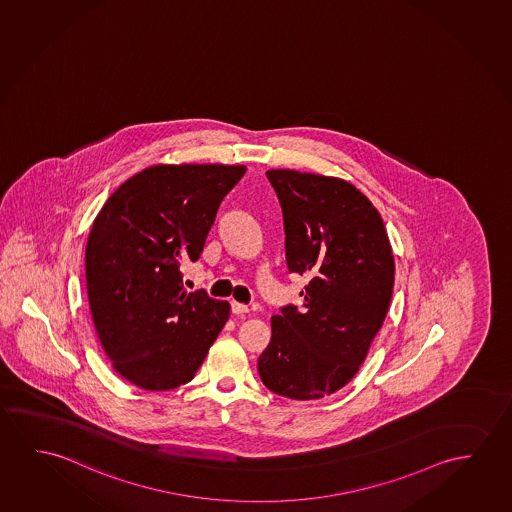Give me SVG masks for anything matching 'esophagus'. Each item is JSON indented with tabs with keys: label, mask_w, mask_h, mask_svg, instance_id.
Listing matches in <instances>:
<instances>
[{
	"label": "esophagus",
	"mask_w": 512,
	"mask_h": 512,
	"mask_svg": "<svg viewBox=\"0 0 512 512\" xmlns=\"http://www.w3.org/2000/svg\"><path fill=\"white\" fill-rule=\"evenodd\" d=\"M230 307H232V314L244 315L250 312V308L243 305V303H237V301H232V303H230Z\"/></svg>",
	"instance_id": "1"
}]
</instances>
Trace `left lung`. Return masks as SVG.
I'll list each match as a JSON object with an SVG mask.
<instances>
[{
	"instance_id": "left-lung-1",
	"label": "left lung",
	"mask_w": 512,
	"mask_h": 512,
	"mask_svg": "<svg viewBox=\"0 0 512 512\" xmlns=\"http://www.w3.org/2000/svg\"><path fill=\"white\" fill-rule=\"evenodd\" d=\"M282 205L289 273L308 278L303 305L271 319L259 356L262 383L296 401L321 399L347 385L383 326L395 262L378 209L337 177L266 172Z\"/></svg>"
}]
</instances>
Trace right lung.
<instances>
[{"label":"right lung","mask_w":512,"mask_h":512,"mask_svg":"<svg viewBox=\"0 0 512 512\" xmlns=\"http://www.w3.org/2000/svg\"><path fill=\"white\" fill-rule=\"evenodd\" d=\"M246 166L154 165L127 179L97 214L85 255L95 330L122 378L172 390L195 378L230 314L188 292L181 262L198 260Z\"/></svg>","instance_id":"obj_1"}]
</instances>
